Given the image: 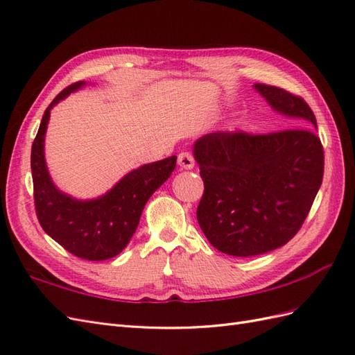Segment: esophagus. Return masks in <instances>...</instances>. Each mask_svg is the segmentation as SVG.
<instances>
[{"label": "esophagus", "mask_w": 355, "mask_h": 355, "mask_svg": "<svg viewBox=\"0 0 355 355\" xmlns=\"http://www.w3.org/2000/svg\"><path fill=\"white\" fill-rule=\"evenodd\" d=\"M178 164L185 168V170H191L192 167H194L196 161H194V157H192L191 153H180L179 157H178Z\"/></svg>", "instance_id": "34e87169"}]
</instances>
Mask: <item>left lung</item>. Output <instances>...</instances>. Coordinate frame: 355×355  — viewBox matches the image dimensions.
Returning <instances> with one entry per match:
<instances>
[{
	"mask_svg": "<svg viewBox=\"0 0 355 355\" xmlns=\"http://www.w3.org/2000/svg\"><path fill=\"white\" fill-rule=\"evenodd\" d=\"M253 87L296 127L268 135L209 133L192 149L204 182L200 228L214 249L240 257L271 252L292 240L324 173V153L309 105L274 85Z\"/></svg>",
	"mask_w": 355,
	"mask_h": 355,
	"instance_id": "1",
	"label": "left lung"
}]
</instances>
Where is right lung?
<instances>
[{"label":"right lung","mask_w":355,"mask_h":355,"mask_svg":"<svg viewBox=\"0 0 355 355\" xmlns=\"http://www.w3.org/2000/svg\"><path fill=\"white\" fill-rule=\"evenodd\" d=\"M83 85L85 83L78 81L62 90L42 115L31 149L34 200L42 230L63 249L81 259L105 261L121 253L130 241L146 201L175 170L176 155L128 171L98 198L77 200L62 192L49 173L44 137L53 106Z\"/></svg>","instance_id":"1"}]
</instances>
